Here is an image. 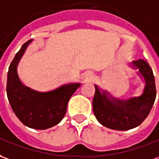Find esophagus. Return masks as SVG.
<instances>
[{"label":"esophagus","instance_id":"esophagus-1","mask_svg":"<svg viewBox=\"0 0 159 159\" xmlns=\"http://www.w3.org/2000/svg\"><path fill=\"white\" fill-rule=\"evenodd\" d=\"M92 76V72L91 71H88L85 73V78H89V77H91Z\"/></svg>","mask_w":159,"mask_h":159}]
</instances>
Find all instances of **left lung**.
Segmentation results:
<instances>
[{
	"label": "left lung",
	"instance_id": "left-lung-1",
	"mask_svg": "<svg viewBox=\"0 0 159 159\" xmlns=\"http://www.w3.org/2000/svg\"><path fill=\"white\" fill-rule=\"evenodd\" d=\"M129 67L136 70L138 76L145 83L139 96L117 98L95 84L94 114L102 126L110 129L126 131L139 126L148 116L156 99L155 79L147 62L143 59L133 61Z\"/></svg>",
	"mask_w": 159,
	"mask_h": 159
}]
</instances>
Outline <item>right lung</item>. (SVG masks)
Returning <instances> with one entry per match:
<instances>
[{
  "mask_svg": "<svg viewBox=\"0 0 159 159\" xmlns=\"http://www.w3.org/2000/svg\"><path fill=\"white\" fill-rule=\"evenodd\" d=\"M33 39L25 42L14 57L7 73V95L18 119L30 128L48 129L57 125L66 113L70 98L81 86L80 83L63 84L45 92L34 90L22 83L18 65Z\"/></svg>",
  "mask_w": 159,
  "mask_h": 159,
  "instance_id": "right-lung-1",
  "label": "right lung"
}]
</instances>
